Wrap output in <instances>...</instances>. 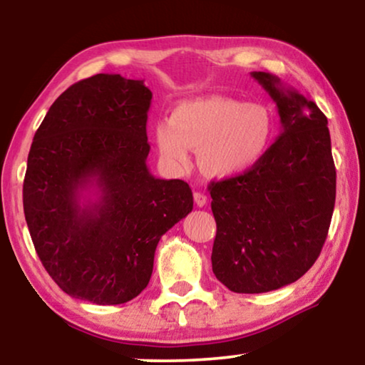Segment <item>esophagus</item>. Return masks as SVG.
<instances>
[{"mask_svg": "<svg viewBox=\"0 0 365 365\" xmlns=\"http://www.w3.org/2000/svg\"><path fill=\"white\" fill-rule=\"evenodd\" d=\"M194 202H196L199 207H204L207 204V196L204 192H194Z\"/></svg>", "mask_w": 365, "mask_h": 365, "instance_id": "obj_1", "label": "esophagus"}]
</instances>
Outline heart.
<instances>
[{
    "instance_id": "b5f03b06",
    "label": "heart",
    "mask_w": 365,
    "mask_h": 365,
    "mask_svg": "<svg viewBox=\"0 0 365 365\" xmlns=\"http://www.w3.org/2000/svg\"><path fill=\"white\" fill-rule=\"evenodd\" d=\"M276 121L261 101L242 103L227 96H204L174 106L169 123L154 128L159 154L171 168L182 169L197 151L201 173L214 179L246 174L267 156Z\"/></svg>"
}]
</instances>
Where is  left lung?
<instances>
[{"label":"left lung","instance_id":"left-lung-1","mask_svg":"<svg viewBox=\"0 0 365 365\" xmlns=\"http://www.w3.org/2000/svg\"><path fill=\"white\" fill-rule=\"evenodd\" d=\"M251 76L276 103L282 133L256 168L209 186L217 226L212 272L239 294L302 277L322 251L336 204L327 118L277 76Z\"/></svg>","mask_w":365,"mask_h":365}]
</instances>
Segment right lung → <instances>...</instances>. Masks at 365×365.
Masks as SVG:
<instances>
[{
  "label": "right lung",
  "instance_id": "right-lung-1",
  "mask_svg": "<svg viewBox=\"0 0 365 365\" xmlns=\"http://www.w3.org/2000/svg\"><path fill=\"white\" fill-rule=\"evenodd\" d=\"M151 98L141 79L96 74L69 86L34 134L24 217L44 269L71 297L113 306L139 296L159 239L192 211L187 182L148 169Z\"/></svg>",
  "mask_w": 365,
  "mask_h": 365
}]
</instances>
